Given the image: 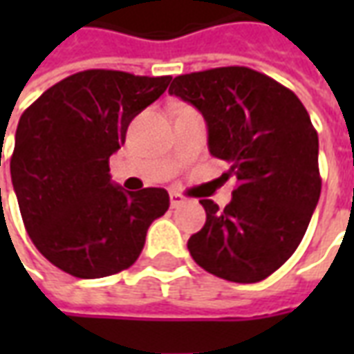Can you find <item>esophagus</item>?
Returning a JSON list of instances; mask_svg holds the SVG:
<instances>
[{"instance_id":"obj_1","label":"esophagus","mask_w":354,"mask_h":354,"mask_svg":"<svg viewBox=\"0 0 354 354\" xmlns=\"http://www.w3.org/2000/svg\"><path fill=\"white\" fill-rule=\"evenodd\" d=\"M184 203H185V197L182 195V193H176V192L170 193V207L178 208V207H182Z\"/></svg>"}]
</instances>
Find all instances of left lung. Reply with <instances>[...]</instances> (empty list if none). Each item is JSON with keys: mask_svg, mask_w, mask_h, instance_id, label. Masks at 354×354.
Returning a JSON list of instances; mask_svg holds the SVG:
<instances>
[{"mask_svg": "<svg viewBox=\"0 0 354 354\" xmlns=\"http://www.w3.org/2000/svg\"><path fill=\"white\" fill-rule=\"evenodd\" d=\"M169 93L203 113L210 153L237 176L225 208L201 199L207 222L187 241L192 258L225 281H263L296 252L319 203V134L307 109L245 66L178 75Z\"/></svg>", "mask_w": 354, "mask_h": 354, "instance_id": "8db88e82", "label": "left lung"}]
</instances>
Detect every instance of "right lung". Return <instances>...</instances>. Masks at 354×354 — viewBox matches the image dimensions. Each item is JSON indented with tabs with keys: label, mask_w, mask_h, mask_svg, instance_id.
<instances>
[{
	"label": "right lung",
	"mask_w": 354,
	"mask_h": 354,
	"mask_svg": "<svg viewBox=\"0 0 354 354\" xmlns=\"http://www.w3.org/2000/svg\"><path fill=\"white\" fill-rule=\"evenodd\" d=\"M170 80L85 70L47 88L20 117L11 178L22 222L35 248L72 277L131 267L147 227L169 210L162 187L132 193L111 184L109 157Z\"/></svg>",
	"instance_id": "right-lung-1"
}]
</instances>
